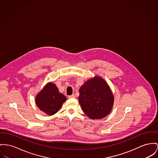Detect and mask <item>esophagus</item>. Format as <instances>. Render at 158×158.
<instances>
[{"label": "esophagus", "mask_w": 158, "mask_h": 158, "mask_svg": "<svg viewBox=\"0 0 158 158\" xmlns=\"http://www.w3.org/2000/svg\"><path fill=\"white\" fill-rule=\"evenodd\" d=\"M75 96L74 94H73L72 95H69V96H68V98H75Z\"/></svg>", "instance_id": "34e87169"}]
</instances>
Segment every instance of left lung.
Here are the masks:
<instances>
[{
    "label": "left lung",
    "instance_id": "obj_1",
    "mask_svg": "<svg viewBox=\"0 0 158 158\" xmlns=\"http://www.w3.org/2000/svg\"><path fill=\"white\" fill-rule=\"evenodd\" d=\"M79 103L84 113L92 119L104 118L113 105L112 92L105 80L100 77L88 80L79 90Z\"/></svg>",
    "mask_w": 158,
    "mask_h": 158
}]
</instances>
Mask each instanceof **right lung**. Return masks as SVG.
Wrapping results in <instances>:
<instances>
[{
	"label": "right lung",
	"mask_w": 158,
	"mask_h": 158,
	"mask_svg": "<svg viewBox=\"0 0 158 158\" xmlns=\"http://www.w3.org/2000/svg\"><path fill=\"white\" fill-rule=\"evenodd\" d=\"M66 100V98L59 92L55 84L48 83L36 96V104L46 114L53 115L60 109Z\"/></svg>",
	"instance_id": "obj_1"
}]
</instances>
